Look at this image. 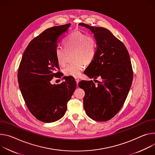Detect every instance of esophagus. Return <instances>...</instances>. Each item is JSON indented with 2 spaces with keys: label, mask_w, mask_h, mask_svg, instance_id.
<instances>
[{
  "label": "esophagus",
  "mask_w": 155,
  "mask_h": 155,
  "mask_svg": "<svg viewBox=\"0 0 155 155\" xmlns=\"http://www.w3.org/2000/svg\"><path fill=\"white\" fill-rule=\"evenodd\" d=\"M75 80H76V84L77 85H78V84H79V79L78 78H75Z\"/></svg>",
  "instance_id": "1"
}]
</instances>
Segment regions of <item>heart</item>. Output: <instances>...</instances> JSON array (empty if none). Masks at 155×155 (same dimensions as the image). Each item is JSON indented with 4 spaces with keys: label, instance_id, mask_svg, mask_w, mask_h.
I'll list each match as a JSON object with an SVG mask.
<instances>
[{
    "label": "heart",
    "instance_id": "heart-1",
    "mask_svg": "<svg viewBox=\"0 0 155 155\" xmlns=\"http://www.w3.org/2000/svg\"><path fill=\"white\" fill-rule=\"evenodd\" d=\"M97 51L95 39L81 31H75L67 37L64 47L58 46L55 50L57 63L60 66L66 63L69 54H72L74 61L68 64L63 73L66 76H79L85 66V63H91L95 58Z\"/></svg>",
    "mask_w": 155,
    "mask_h": 155
}]
</instances>
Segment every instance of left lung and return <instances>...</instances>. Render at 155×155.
<instances>
[{
  "label": "left lung",
  "instance_id": "1",
  "mask_svg": "<svg viewBox=\"0 0 155 155\" xmlns=\"http://www.w3.org/2000/svg\"><path fill=\"white\" fill-rule=\"evenodd\" d=\"M89 29L97 43L96 54L85 74L102 81H82L79 87L85 91L84 108L96 121H107L123 107L130 89L133 71L128 51L124 44L107 29L81 23Z\"/></svg>",
  "mask_w": 155,
  "mask_h": 155
}]
</instances>
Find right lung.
Instances as JSON below:
<instances>
[{
  "label": "right lung",
  "instance_id": "1",
  "mask_svg": "<svg viewBox=\"0 0 155 155\" xmlns=\"http://www.w3.org/2000/svg\"><path fill=\"white\" fill-rule=\"evenodd\" d=\"M71 23L47 29L28 44L18 71L19 87L27 108L37 119L52 123L61 118L76 87L73 77L60 84L50 81L59 74L55 50Z\"/></svg>",
  "mask_w": 155,
  "mask_h": 155
}]
</instances>
